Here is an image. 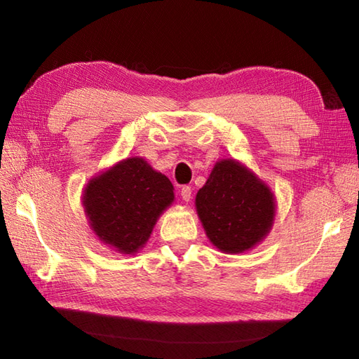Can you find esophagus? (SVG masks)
Listing matches in <instances>:
<instances>
[{
	"label": "esophagus",
	"instance_id": "34e87169",
	"mask_svg": "<svg viewBox=\"0 0 359 359\" xmlns=\"http://www.w3.org/2000/svg\"><path fill=\"white\" fill-rule=\"evenodd\" d=\"M180 196L185 202H189V201H191V196H193V188L189 185H184L180 189Z\"/></svg>",
	"mask_w": 359,
	"mask_h": 359
}]
</instances>
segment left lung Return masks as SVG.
Instances as JSON below:
<instances>
[{"label": "left lung", "mask_w": 359, "mask_h": 359, "mask_svg": "<svg viewBox=\"0 0 359 359\" xmlns=\"http://www.w3.org/2000/svg\"><path fill=\"white\" fill-rule=\"evenodd\" d=\"M270 189L247 168L222 160L196 196V208L207 236L224 253H242L270 231L274 217Z\"/></svg>", "instance_id": "obj_1"}]
</instances>
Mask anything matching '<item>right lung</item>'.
<instances>
[{"mask_svg": "<svg viewBox=\"0 0 359 359\" xmlns=\"http://www.w3.org/2000/svg\"><path fill=\"white\" fill-rule=\"evenodd\" d=\"M172 189L166 175L131 157L90 180L83 205L100 241L131 255L144 245L160 212L174 201Z\"/></svg>", "mask_w": 359, "mask_h": 359, "instance_id": "add662e5", "label": "right lung"}]
</instances>
